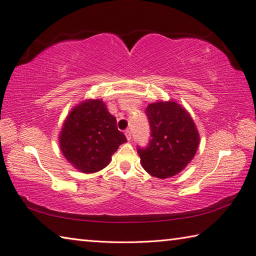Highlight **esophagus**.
<instances>
[{
  "label": "esophagus",
  "mask_w": 256,
  "mask_h": 256,
  "mask_svg": "<svg viewBox=\"0 0 256 256\" xmlns=\"http://www.w3.org/2000/svg\"><path fill=\"white\" fill-rule=\"evenodd\" d=\"M125 135H126V138H128V140H131V138H132V132H131V130H130V128L125 130Z\"/></svg>",
  "instance_id": "esophagus-1"
}]
</instances>
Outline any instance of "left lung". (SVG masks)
Masks as SVG:
<instances>
[{
  "instance_id": "obj_1",
  "label": "left lung",
  "mask_w": 256,
  "mask_h": 256,
  "mask_svg": "<svg viewBox=\"0 0 256 256\" xmlns=\"http://www.w3.org/2000/svg\"><path fill=\"white\" fill-rule=\"evenodd\" d=\"M150 140L138 146L144 170L157 178H168L182 172L194 158L199 134L189 113L172 101L152 103L146 108Z\"/></svg>"
}]
</instances>
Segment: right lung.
<instances>
[{
    "label": "right lung",
    "mask_w": 256,
    "mask_h": 256,
    "mask_svg": "<svg viewBox=\"0 0 256 256\" xmlns=\"http://www.w3.org/2000/svg\"><path fill=\"white\" fill-rule=\"evenodd\" d=\"M59 140L67 160L86 174L104 168L118 146L128 140L101 100L76 106L64 121Z\"/></svg>",
    "instance_id": "right-lung-1"
}]
</instances>
